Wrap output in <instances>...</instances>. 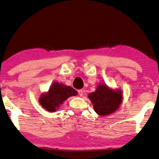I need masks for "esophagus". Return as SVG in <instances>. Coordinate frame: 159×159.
<instances>
[{"mask_svg":"<svg viewBox=\"0 0 159 159\" xmlns=\"http://www.w3.org/2000/svg\"><path fill=\"white\" fill-rule=\"evenodd\" d=\"M78 94H79V96H82V95H83V94H84V91L82 90V89H80V90H78Z\"/></svg>","mask_w":159,"mask_h":159,"instance_id":"obj_1","label":"esophagus"}]
</instances>
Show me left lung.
<instances>
[{
	"instance_id": "1",
	"label": "left lung",
	"mask_w": 159,
	"mask_h": 159,
	"mask_svg": "<svg viewBox=\"0 0 159 159\" xmlns=\"http://www.w3.org/2000/svg\"><path fill=\"white\" fill-rule=\"evenodd\" d=\"M94 111L99 116H106L116 111L122 101L121 91H113L105 84L97 86L95 92L89 94Z\"/></svg>"
}]
</instances>
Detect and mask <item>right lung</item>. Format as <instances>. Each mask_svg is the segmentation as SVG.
<instances>
[{"mask_svg": "<svg viewBox=\"0 0 159 159\" xmlns=\"http://www.w3.org/2000/svg\"><path fill=\"white\" fill-rule=\"evenodd\" d=\"M78 93L73 88L59 83L53 84L48 92L40 97V104L48 111L54 112L64 101Z\"/></svg>", "mask_w": 159, "mask_h": 159, "instance_id": "1", "label": "right lung"}]
</instances>
